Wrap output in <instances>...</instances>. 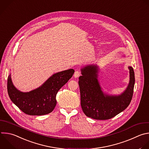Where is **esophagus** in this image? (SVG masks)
Segmentation results:
<instances>
[{"mask_svg":"<svg viewBox=\"0 0 149 149\" xmlns=\"http://www.w3.org/2000/svg\"><path fill=\"white\" fill-rule=\"evenodd\" d=\"M80 74H81L80 71H79L77 70V71H75V72H74V77L75 78H78V77H79Z\"/></svg>","mask_w":149,"mask_h":149,"instance_id":"34e87169","label":"esophagus"}]
</instances>
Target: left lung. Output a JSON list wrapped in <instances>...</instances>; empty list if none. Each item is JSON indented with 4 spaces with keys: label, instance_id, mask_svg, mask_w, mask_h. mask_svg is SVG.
<instances>
[{
    "label": "left lung",
    "instance_id": "obj_1",
    "mask_svg": "<svg viewBox=\"0 0 149 149\" xmlns=\"http://www.w3.org/2000/svg\"><path fill=\"white\" fill-rule=\"evenodd\" d=\"M129 83L125 91L119 95L105 93L97 79L98 67L88 65L81 68L82 76L79 77L81 105L85 115L96 120L111 119L123 111L132 99L135 82L134 72L128 67Z\"/></svg>",
    "mask_w": 149,
    "mask_h": 149
}]
</instances>
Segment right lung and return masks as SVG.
<instances>
[{
  "label": "right lung",
  "instance_id": "right-lung-1",
  "mask_svg": "<svg viewBox=\"0 0 149 149\" xmlns=\"http://www.w3.org/2000/svg\"><path fill=\"white\" fill-rule=\"evenodd\" d=\"M73 69L58 72L41 86L28 92L18 90L13 84L11 74L8 78V92L11 101L24 113L40 116L52 112L56 104V95L72 77Z\"/></svg>",
  "mask_w": 149,
  "mask_h": 149
}]
</instances>
